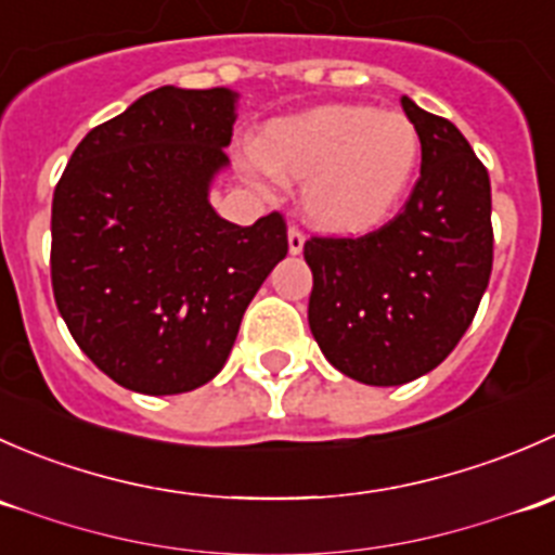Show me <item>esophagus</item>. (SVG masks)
I'll use <instances>...</instances> for the list:
<instances>
[{
  "mask_svg": "<svg viewBox=\"0 0 555 555\" xmlns=\"http://www.w3.org/2000/svg\"><path fill=\"white\" fill-rule=\"evenodd\" d=\"M287 244H289V255H300V251H304L306 236L298 231V228H289V231H287Z\"/></svg>",
  "mask_w": 555,
  "mask_h": 555,
  "instance_id": "esophagus-1",
  "label": "esophagus"
}]
</instances>
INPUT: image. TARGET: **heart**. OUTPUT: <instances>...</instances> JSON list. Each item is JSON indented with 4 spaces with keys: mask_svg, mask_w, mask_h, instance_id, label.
<instances>
[{
    "mask_svg": "<svg viewBox=\"0 0 555 555\" xmlns=\"http://www.w3.org/2000/svg\"><path fill=\"white\" fill-rule=\"evenodd\" d=\"M418 131L400 112L324 104L271 120L255 144V177L298 179L300 209L335 236L376 231L418 166Z\"/></svg>",
    "mask_w": 555,
    "mask_h": 555,
    "instance_id": "1",
    "label": "heart"
}]
</instances>
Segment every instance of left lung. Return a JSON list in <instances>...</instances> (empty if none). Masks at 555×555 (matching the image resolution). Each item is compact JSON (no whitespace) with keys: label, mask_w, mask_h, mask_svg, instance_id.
I'll use <instances>...</instances> for the list:
<instances>
[{"label":"left lung","mask_w":555,"mask_h":555,"mask_svg":"<svg viewBox=\"0 0 555 555\" xmlns=\"http://www.w3.org/2000/svg\"><path fill=\"white\" fill-rule=\"evenodd\" d=\"M422 177L400 215L360 238H311L309 327L330 365L367 386L435 371L462 340L494 260L486 166L446 117L402 96Z\"/></svg>","instance_id":"1"}]
</instances>
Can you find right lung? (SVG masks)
<instances>
[{"label":"right lung","instance_id":"add662e5","mask_svg":"<svg viewBox=\"0 0 555 555\" xmlns=\"http://www.w3.org/2000/svg\"><path fill=\"white\" fill-rule=\"evenodd\" d=\"M236 104L231 88H155L93 128L55 184V306L88 360L131 391L211 382L287 257L279 211L242 228L209 204Z\"/></svg>","mask_w":555,"mask_h":555}]
</instances>
